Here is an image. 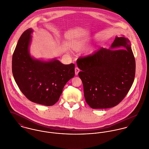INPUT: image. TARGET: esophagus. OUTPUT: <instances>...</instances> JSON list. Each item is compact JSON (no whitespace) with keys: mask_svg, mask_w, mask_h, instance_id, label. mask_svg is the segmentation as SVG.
Listing matches in <instances>:
<instances>
[{"mask_svg":"<svg viewBox=\"0 0 149 149\" xmlns=\"http://www.w3.org/2000/svg\"><path fill=\"white\" fill-rule=\"evenodd\" d=\"M80 71V69H79V68L76 67V68H75V74H76V75H77L78 73H79V72Z\"/></svg>","mask_w":149,"mask_h":149,"instance_id":"34e87169","label":"esophagus"}]
</instances>
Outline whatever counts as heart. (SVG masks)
<instances>
[{
	"instance_id": "b5f03b06",
	"label": "heart",
	"mask_w": 149,
	"mask_h": 149,
	"mask_svg": "<svg viewBox=\"0 0 149 149\" xmlns=\"http://www.w3.org/2000/svg\"><path fill=\"white\" fill-rule=\"evenodd\" d=\"M88 45V41L87 40L85 39H81V40H78L72 43V47L75 50H81L85 47H87Z\"/></svg>"
}]
</instances>
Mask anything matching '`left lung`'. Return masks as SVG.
Listing matches in <instances>:
<instances>
[{
    "label": "left lung",
    "instance_id": "8db88e82",
    "mask_svg": "<svg viewBox=\"0 0 149 149\" xmlns=\"http://www.w3.org/2000/svg\"><path fill=\"white\" fill-rule=\"evenodd\" d=\"M77 65L85 101L93 109L116 106L133 84L135 60L130 41L116 37L109 49L102 47L94 54L79 57Z\"/></svg>",
    "mask_w": 149,
    "mask_h": 149
}]
</instances>
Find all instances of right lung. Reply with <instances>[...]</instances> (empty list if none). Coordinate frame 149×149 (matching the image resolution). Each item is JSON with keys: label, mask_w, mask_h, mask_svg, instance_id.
I'll list each match as a JSON object with an SVG mask.
<instances>
[{"label": "right lung", "mask_w": 149, "mask_h": 149, "mask_svg": "<svg viewBox=\"0 0 149 149\" xmlns=\"http://www.w3.org/2000/svg\"><path fill=\"white\" fill-rule=\"evenodd\" d=\"M32 29L22 34L14 52L12 72L22 93L32 102L50 106L56 103L66 83L74 76V64L64 65L56 59L36 60L29 53Z\"/></svg>", "instance_id": "1"}]
</instances>
